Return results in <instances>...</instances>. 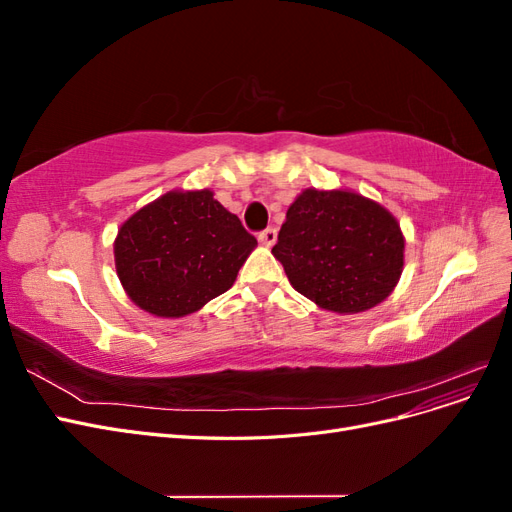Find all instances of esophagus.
<instances>
[{
	"label": "esophagus",
	"instance_id": "1",
	"mask_svg": "<svg viewBox=\"0 0 512 512\" xmlns=\"http://www.w3.org/2000/svg\"><path fill=\"white\" fill-rule=\"evenodd\" d=\"M258 241L262 243V245H273L275 241H277V230L273 228V226H269V228H265L258 235Z\"/></svg>",
	"mask_w": 512,
	"mask_h": 512
}]
</instances>
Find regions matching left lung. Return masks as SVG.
<instances>
[{"label": "left lung", "instance_id": "8db88e82", "mask_svg": "<svg viewBox=\"0 0 512 512\" xmlns=\"http://www.w3.org/2000/svg\"><path fill=\"white\" fill-rule=\"evenodd\" d=\"M271 252L294 290L337 314L382 303L404 269L397 220L374 200L344 190H305Z\"/></svg>", "mask_w": 512, "mask_h": 512}]
</instances>
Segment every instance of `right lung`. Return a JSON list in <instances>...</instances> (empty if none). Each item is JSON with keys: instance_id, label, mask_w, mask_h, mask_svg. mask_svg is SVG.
<instances>
[{"instance_id": "1", "label": "right lung", "mask_w": 512, "mask_h": 512, "mask_svg": "<svg viewBox=\"0 0 512 512\" xmlns=\"http://www.w3.org/2000/svg\"><path fill=\"white\" fill-rule=\"evenodd\" d=\"M254 247L256 237L209 190L168 192L119 228L115 265L138 307L179 318L235 284Z\"/></svg>"}]
</instances>
